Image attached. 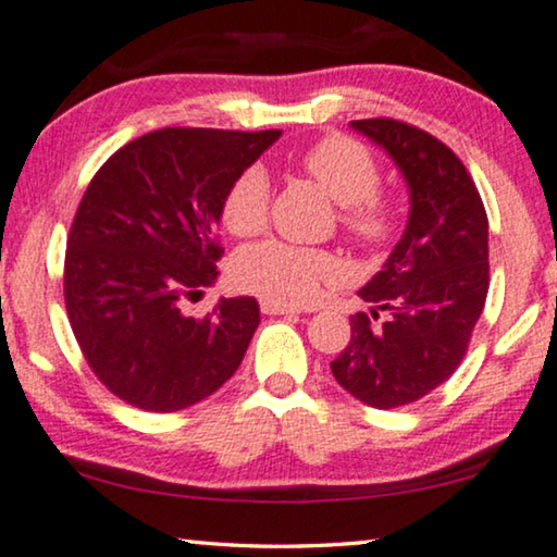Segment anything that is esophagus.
<instances>
[{
  "mask_svg": "<svg viewBox=\"0 0 557 557\" xmlns=\"http://www.w3.org/2000/svg\"><path fill=\"white\" fill-rule=\"evenodd\" d=\"M260 308L264 315H297V308H293V305H285V302H275V300H262Z\"/></svg>",
  "mask_w": 557,
  "mask_h": 557,
  "instance_id": "obj_1",
  "label": "esophagus"
}]
</instances>
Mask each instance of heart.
Instances as JSON below:
<instances>
[{
  "label": "heart",
  "instance_id": "1",
  "mask_svg": "<svg viewBox=\"0 0 557 557\" xmlns=\"http://www.w3.org/2000/svg\"><path fill=\"white\" fill-rule=\"evenodd\" d=\"M300 166L341 203V226L358 247L383 249L396 239V201L379 186L381 163L354 136L327 133L300 156ZM270 216V178L262 166L242 169L222 197V222L234 237H255ZM242 289L285 305H310L327 282L341 277V260L327 249L297 247L280 239L252 245L234 257Z\"/></svg>",
  "mask_w": 557,
  "mask_h": 557
}]
</instances>
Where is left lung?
Returning <instances> with one entry per match:
<instances>
[{"mask_svg":"<svg viewBox=\"0 0 557 557\" xmlns=\"http://www.w3.org/2000/svg\"><path fill=\"white\" fill-rule=\"evenodd\" d=\"M388 151L411 189L409 224L383 270L360 289L335 381L373 409L424 398L467 356L490 289L487 211L449 146L394 119L350 123Z\"/></svg>","mask_w":557,"mask_h":557,"instance_id":"1","label":"left lung"}]
</instances>
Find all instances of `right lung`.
Listing matches in <instances>:
<instances>
[{"label":"right lung","instance_id":"obj_1","mask_svg":"<svg viewBox=\"0 0 557 557\" xmlns=\"http://www.w3.org/2000/svg\"><path fill=\"white\" fill-rule=\"evenodd\" d=\"M280 131L161 128L119 148L90 178L65 249V310L90 371L153 413L214 394L260 325L255 297L203 318L186 300L214 285L226 186Z\"/></svg>","mask_w":557,"mask_h":557}]
</instances>
